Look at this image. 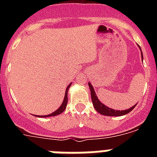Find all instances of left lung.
Listing matches in <instances>:
<instances>
[{
  "label": "left lung",
  "instance_id": "1",
  "mask_svg": "<svg viewBox=\"0 0 157 157\" xmlns=\"http://www.w3.org/2000/svg\"><path fill=\"white\" fill-rule=\"evenodd\" d=\"M139 47V45H138ZM140 50L141 51V48L139 47ZM141 59H143V54L142 52H141ZM89 87H90V94H91V99H92L93 105H94V109H96V111L98 112H99L100 114L103 115V116H124V115H127V113H129L130 112L133 110L134 109V107L136 106V105H134V106H132L131 108L128 109H126V110H115V109H112L109 108L108 106L105 105L104 104H102L100 101V100L98 99V96L96 94L95 91H94V86H92L90 82H88Z\"/></svg>",
  "mask_w": 157,
  "mask_h": 157
}]
</instances>
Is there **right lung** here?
<instances>
[{
    "label": "right lung",
    "mask_w": 157,
    "mask_h": 157,
    "mask_svg": "<svg viewBox=\"0 0 157 157\" xmlns=\"http://www.w3.org/2000/svg\"><path fill=\"white\" fill-rule=\"evenodd\" d=\"M71 85V82L70 84L67 86V87L66 91H65V95H64V98H63V102H62L61 105L59 106V108L57 109V110H56L55 112L51 113V114L46 115V116H37V117H40V118H46V117H51V116H56L59 114H61L62 112L66 109L67 104V93H68L69 88H70Z\"/></svg>",
    "instance_id": "right-lung-1"
}]
</instances>
